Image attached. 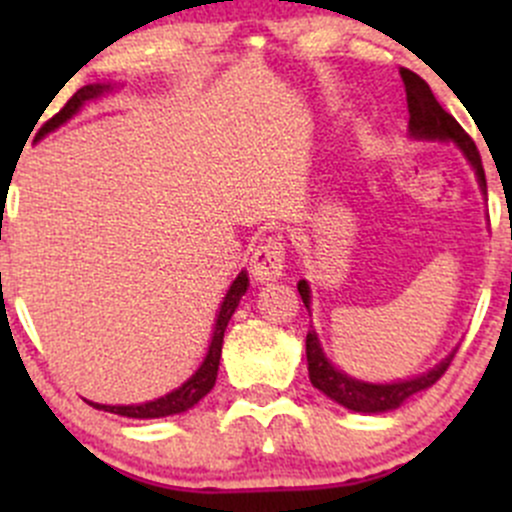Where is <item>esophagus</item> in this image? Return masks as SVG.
I'll list each match as a JSON object with an SVG mask.
<instances>
[{
  "label": "esophagus",
  "mask_w": 512,
  "mask_h": 512,
  "mask_svg": "<svg viewBox=\"0 0 512 512\" xmlns=\"http://www.w3.org/2000/svg\"><path fill=\"white\" fill-rule=\"evenodd\" d=\"M285 242L280 237H267L252 255L250 272L257 282L280 280L285 275Z\"/></svg>",
  "instance_id": "34e87169"
}]
</instances>
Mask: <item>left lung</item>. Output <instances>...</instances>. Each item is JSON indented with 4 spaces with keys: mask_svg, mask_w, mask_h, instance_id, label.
Instances as JSON below:
<instances>
[{
    "mask_svg": "<svg viewBox=\"0 0 512 512\" xmlns=\"http://www.w3.org/2000/svg\"><path fill=\"white\" fill-rule=\"evenodd\" d=\"M401 81H404L406 89V101H409V131L414 138H428V141H456L461 146V151L466 153V158L471 160V165L476 168V175L480 180V188L485 190V173L483 163H480V153L473 143V138L463 131L461 123L436 101L433 91L428 89L426 81L421 76L414 74L409 69H401ZM299 297H302L304 307L309 309V287L307 282L299 280ZM453 354L448 359H443L436 369H431L428 374L416 376L409 381H396V384H364V381H356L352 376L342 374V371L334 369L327 359H324L322 347H319L317 334L309 329L307 332V369H309V381L317 386L322 394H327L329 399L342 404L344 409L361 411V414H379V411L396 409V406L404 404L409 396L418 394V391L428 389V386L436 384L446 369L451 366Z\"/></svg>",
    "mask_w": 512,
    "mask_h": 512,
    "instance_id": "obj_1",
    "label": "left lung"
}]
</instances>
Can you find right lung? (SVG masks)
<instances>
[{
	"label": "right lung",
	"mask_w": 512,
	"mask_h": 512,
	"mask_svg": "<svg viewBox=\"0 0 512 512\" xmlns=\"http://www.w3.org/2000/svg\"><path fill=\"white\" fill-rule=\"evenodd\" d=\"M106 89H108V86H98L96 84V86H84V89L76 91V94L64 103V108H61L56 116H51L49 121L41 126L39 136L54 131L56 126H61V123L66 121V118H71L76 111H79L81 103L89 101V98L101 96ZM245 289H247V275H245V272H240V275H237V280L232 282V287L227 289L225 302H223V307H220V314H218V322H215L213 342H210L208 356H205V361L200 364V369L195 371V374L190 376V379L185 381L180 389L170 391L168 396H160V399H156V401H148V404H138V406H101V404H91V401H89V404L94 406V409L108 411V414L128 416V418L173 416V414H183V411H188L190 406L198 404V401L203 399V396L208 394L210 389H213L215 379H218V366H220V354H223L225 327H227V322H230L235 307L240 304V297L245 294Z\"/></svg>",
	"instance_id": "right-lung-1"
}]
</instances>
